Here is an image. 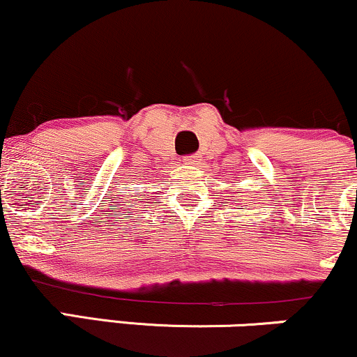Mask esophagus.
Returning <instances> with one entry per match:
<instances>
[{
    "instance_id": "34e87169",
    "label": "esophagus",
    "mask_w": 357,
    "mask_h": 357,
    "mask_svg": "<svg viewBox=\"0 0 357 357\" xmlns=\"http://www.w3.org/2000/svg\"><path fill=\"white\" fill-rule=\"evenodd\" d=\"M184 165H188V166H198V165H202V155H198V154L186 155V158H184Z\"/></svg>"
}]
</instances>
